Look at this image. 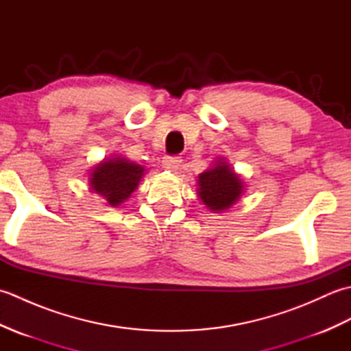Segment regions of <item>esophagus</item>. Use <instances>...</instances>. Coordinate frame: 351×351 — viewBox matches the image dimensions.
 Segmentation results:
<instances>
[{
	"label": "esophagus",
	"instance_id": "esophagus-1",
	"mask_svg": "<svg viewBox=\"0 0 351 351\" xmlns=\"http://www.w3.org/2000/svg\"><path fill=\"white\" fill-rule=\"evenodd\" d=\"M181 156H166V158L162 160V164L164 167H166L167 170H178L181 166Z\"/></svg>",
	"mask_w": 351,
	"mask_h": 351
}]
</instances>
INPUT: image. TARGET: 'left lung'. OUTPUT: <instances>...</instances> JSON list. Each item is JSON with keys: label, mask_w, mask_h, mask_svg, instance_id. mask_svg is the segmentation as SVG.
Instances as JSON below:
<instances>
[{"label": "left lung", "mask_w": 351, "mask_h": 351, "mask_svg": "<svg viewBox=\"0 0 351 351\" xmlns=\"http://www.w3.org/2000/svg\"><path fill=\"white\" fill-rule=\"evenodd\" d=\"M244 184L230 164L220 158L197 176V196L213 213L226 211L243 195Z\"/></svg>", "instance_id": "left-lung-1"}]
</instances>
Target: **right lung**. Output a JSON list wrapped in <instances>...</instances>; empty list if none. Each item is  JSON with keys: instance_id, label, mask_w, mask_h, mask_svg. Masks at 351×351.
I'll return each instance as SVG.
<instances>
[{"instance_id": "obj_1", "label": "right lung", "mask_w": 351, "mask_h": 351, "mask_svg": "<svg viewBox=\"0 0 351 351\" xmlns=\"http://www.w3.org/2000/svg\"><path fill=\"white\" fill-rule=\"evenodd\" d=\"M143 175V166L117 155L102 160L92 170L88 182L92 190L106 199L108 205L117 206L136 191Z\"/></svg>"}]
</instances>
